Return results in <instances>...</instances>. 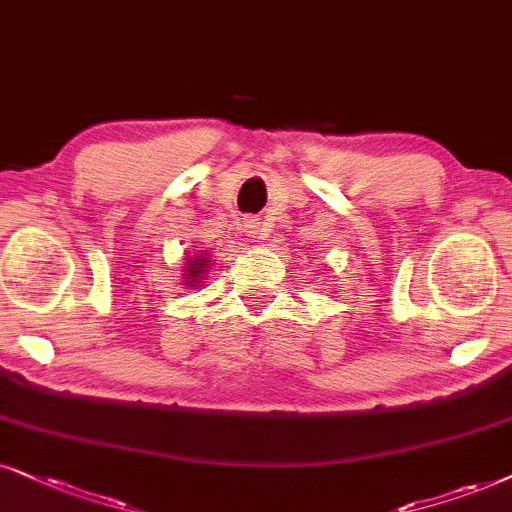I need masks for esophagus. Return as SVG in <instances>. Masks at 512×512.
<instances>
[{
    "instance_id": "1",
    "label": "esophagus",
    "mask_w": 512,
    "mask_h": 512,
    "mask_svg": "<svg viewBox=\"0 0 512 512\" xmlns=\"http://www.w3.org/2000/svg\"><path fill=\"white\" fill-rule=\"evenodd\" d=\"M243 231H245V236L250 238V241H264V231H262V222L260 219H248V222L243 224Z\"/></svg>"
}]
</instances>
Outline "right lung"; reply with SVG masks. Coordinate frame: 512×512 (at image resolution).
<instances>
[{
    "label": "right lung",
    "instance_id": "obj_1",
    "mask_svg": "<svg viewBox=\"0 0 512 512\" xmlns=\"http://www.w3.org/2000/svg\"><path fill=\"white\" fill-rule=\"evenodd\" d=\"M208 262H210V257H200V255L191 257L189 264H186V274H184L186 286H191V288L198 286L200 278H203L205 271H208Z\"/></svg>",
    "mask_w": 512,
    "mask_h": 512
}]
</instances>
